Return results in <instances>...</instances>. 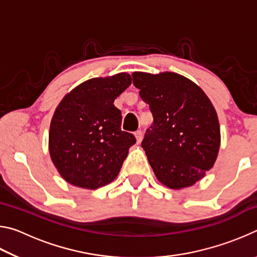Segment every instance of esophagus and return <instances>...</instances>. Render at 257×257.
Instances as JSON below:
<instances>
[{"label": "esophagus", "instance_id": "34e87169", "mask_svg": "<svg viewBox=\"0 0 257 257\" xmlns=\"http://www.w3.org/2000/svg\"><path fill=\"white\" fill-rule=\"evenodd\" d=\"M135 137H136L137 144H141L142 141H143V133L141 132V130H138V132L135 133Z\"/></svg>", "mask_w": 257, "mask_h": 257}]
</instances>
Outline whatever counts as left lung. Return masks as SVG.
Listing matches in <instances>:
<instances>
[{"label":"left lung","instance_id":"left-lung-1","mask_svg":"<svg viewBox=\"0 0 257 257\" xmlns=\"http://www.w3.org/2000/svg\"><path fill=\"white\" fill-rule=\"evenodd\" d=\"M132 76L153 113L142 147L155 177L170 189L195 185L213 168L220 150V123L210 98L176 72L136 71Z\"/></svg>","mask_w":257,"mask_h":257}]
</instances>
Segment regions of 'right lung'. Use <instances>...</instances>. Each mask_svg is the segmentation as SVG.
Segmentation results:
<instances>
[{"label": "right lung", "mask_w": 257, "mask_h": 257, "mask_svg": "<svg viewBox=\"0 0 257 257\" xmlns=\"http://www.w3.org/2000/svg\"><path fill=\"white\" fill-rule=\"evenodd\" d=\"M132 85L127 72L92 78L75 87L56 106L49 133L52 162L64 180L97 189L119 175L136 138L121 130L114 99Z\"/></svg>", "instance_id": "add662e5"}]
</instances>
